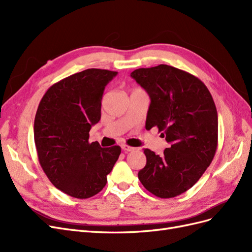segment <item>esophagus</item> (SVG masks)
<instances>
[{"mask_svg":"<svg viewBox=\"0 0 252 252\" xmlns=\"http://www.w3.org/2000/svg\"><path fill=\"white\" fill-rule=\"evenodd\" d=\"M122 149H123L125 152H129V151H132V150H134V148L133 147H131V146H128V145H126V144H123L122 145Z\"/></svg>","mask_w":252,"mask_h":252,"instance_id":"esophagus-1","label":"esophagus"}]
</instances>
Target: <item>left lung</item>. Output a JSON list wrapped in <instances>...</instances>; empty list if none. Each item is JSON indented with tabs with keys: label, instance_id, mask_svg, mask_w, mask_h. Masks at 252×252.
I'll use <instances>...</instances> for the list:
<instances>
[{
	"label": "left lung",
	"instance_id": "obj_1",
	"mask_svg": "<svg viewBox=\"0 0 252 252\" xmlns=\"http://www.w3.org/2000/svg\"><path fill=\"white\" fill-rule=\"evenodd\" d=\"M130 75L150 97L146 129L157 126L170 144L162 156L144 149L147 162L139 180L162 199L180 195L200 180L216 155L215 102L201 80L172 66L139 68Z\"/></svg>",
	"mask_w": 252,
	"mask_h": 252
}]
</instances>
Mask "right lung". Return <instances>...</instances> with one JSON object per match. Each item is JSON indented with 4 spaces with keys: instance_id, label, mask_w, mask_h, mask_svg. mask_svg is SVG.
<instances>
[{
    "instance_id": "add662e5",
    "label": "right lung",
    "mask_w": 252,
    "mask_h": 252,
    "mask_svg": "<svg viewBox=\"0 0 252 252\" xmlns=\"http://www.w3.org/2000/svg\"><path fill=\"white\" fill-rule=\"evenodd\" d=\"M117 74L96 68L74 73L53 84L36 110L34 143L42 168L58 189L77 199L101 191L121 154L120 146L89 143L105 87Z\"/></svg>"
}]
</instances>
